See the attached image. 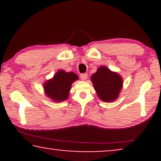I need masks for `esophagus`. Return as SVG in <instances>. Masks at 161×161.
<instances>
[{
    "label": "esophagus",
    "instance_id": "obj_1",
    "mask_svg": "<svg viewBox=\"0 0 161 161\" xmlns=\"http://www.w3.org/2000/svg\"><path fill=\"white\" fill-rule=\"evenodd\" d=\"M80 77L83 80H86L87 78H88V75L86 74V73H83V74H81Z\"/></svg>",
    "mask_w": 161,
    "mask_h": 161
}]
</instances>
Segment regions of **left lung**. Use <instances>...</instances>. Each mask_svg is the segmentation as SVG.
<instances>
[{"label": "left lung", "instance_id": "8db88e82", "mask_svg": "<svg viewBox=\"0 0 161 161\" xmlns=\"http://www.w3.org/2000/svg\"><path fill=\"white\" fill-rule=\"evenodd\" d=\"M91 80L98 97L105 103L115 101L123 86L122 76L105 66L98 67L95 73L91 76Z\"/></svg>", "mask_w": 161, "mask_h": 161}]
</instances>
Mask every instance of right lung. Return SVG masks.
<instances>
[{"label":"right lung","instance_id":"obj_1","mask_svg":"<svg viewBox=\"0 0 161 161\" xmlns=\"http://www.w3.org/2000/svg\"><path fill=\"white\" fill-rule=\"evenodd\" d=\"M79 78L75 72L58 70L52 78L43 84L46 96L55 103L63 102L69 97L72 83Z\"/></svg>","mask_w":161,"mask_h":161}]
</instances>
